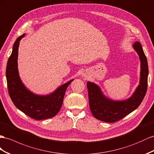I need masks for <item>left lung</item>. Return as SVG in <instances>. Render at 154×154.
Wrapping results in <instances>:
<instances>
[{"instance_id":"obj_1","label":"left lung","mask_w":154,"mask_h":154,"mask_svg":"<svg viewBox=\"0 0 154 154\" xmlns=\"http://www.w3.org/2000/svg\"><path fill=\"white\" fill-rule=\"evenodd\" d=\"M133 47L140 61V81L135 91L128 99L123 101L109 99L103 94L99 86L87 82L90 109L93 116L98 120L109 123L120 120L135 111L144 99L148 86V62L140 42H135Z\"/></svg>"}]
</instances>
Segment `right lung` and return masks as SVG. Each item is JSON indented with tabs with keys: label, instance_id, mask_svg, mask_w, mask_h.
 <instances>
[{
	"label": "right lung",
	"instance_id": "obj_1",
	"mask_svg": "<svg viewBox=\"0 0 154 154\" xmlns=\"http://www.w3.org/2000/svg\"><path fill=\"white\" fill-rule=\"evenodd\" d=\"M24 36L23 34L15 40L8 60L6 75L9 95L15 107L27 116L37 120L47 119L54 116L60 110L66 90L73 79L45 96L35 94L27 89L19 77L17 68L18 47Z\"/></svg>",
	"mask_w": 154,
	"mask_h": 154
}]
</instances>
